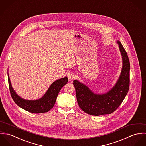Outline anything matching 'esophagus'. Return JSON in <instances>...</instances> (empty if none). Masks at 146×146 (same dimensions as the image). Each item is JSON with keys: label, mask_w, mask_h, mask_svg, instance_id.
I'll list each match as a JSON object with an SVG mask.
<instances>
[{"label": "esophagus", "mask_w": 146, "mask_h": 146, "mask_svg": "<svg viewBox=\"0 0 146 146\" xmlns=\"http://www.w3.org/2000/svg\"><path fill=\"white\" fill-rule=\"evenodd\" d=\"M75 77V75L73 73H70L68 75V79L69 80H73Z\"/></svg>", "instance_id": "1"}]
</instances>
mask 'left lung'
Returning <instances> with one entry per match:
<instances>
[{
  "mask_svg": "<svg viewBox=\"0 0 146 146\" xmlns=\"http://www.w3.org/2000/svg\"><path fill=\"white\" fill-rule=\"evenodd\" d=\"M117 43L122 56L123 66L119 79L109 91L104 94H97L84 84L77 80H74L73 84L75 88L78 104L84 112L88 114L100 116L112 113L122 103L128 92L130 62L123 45L119 40Z\"/></svg>",
  "mask_w": 146,
  "mask_h": 146,
  "instance_id": "1",
  "label": "left lung"
}]
</instances>
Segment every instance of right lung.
Instances as JSON below:
<instances>
[{
	"mask_svg": "<svg viewBox=\"0 0 146 146\" xmlns=\"http://www.w3.org/2000/svg\"><path fill=\"white\" fill-rule=\"evenodd\" d=\"M8 78L11 94L15 102L22 109L34 113H42L48 112L56 103L59 92L68 82L67 77L58 79L50 85L42 98L35 100H28L21 98L13 89L8 74Z\"/></svg>",
	"mask_w": 146,
	"mask_h": 146,
	"instance_id": "add662e5",
	"label": "right lung"
}]
</instances>
